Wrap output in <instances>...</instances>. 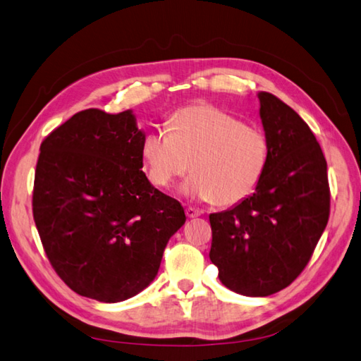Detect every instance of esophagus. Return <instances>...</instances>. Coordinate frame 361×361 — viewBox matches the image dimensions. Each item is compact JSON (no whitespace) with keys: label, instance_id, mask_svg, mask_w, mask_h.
<instances>
[{"label":"esophagus","instance_id":"1","mask_svg":"<svg viewBox=\"0 0 361 361\" xmlns=\"http://www.w3.org/2000/svg\"><path fill=\"white\" fill-rule=\"evenodd\" d=\"M186 216L188 217H199V216H202V211L199 208L189 207V208H186Z\"/></svg>","mask_w":361,"mask_h":361}]
</instances>
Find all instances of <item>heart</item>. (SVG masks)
Instances as JSON below:
<instances>
[{
	"instance_id": "1",
	"label": "heart",
	"mask_w": 361,
	"mask_h": 361,
	"mask_svg": "<svg viewBox=\"0 0 361 361\" xmlns=\"http://www.w3.org/2000/svg\"><path fill=\"white\" fill-rule=\"evenodd\" d=\"M152 185L169 189L189 169L181 192L217 204H235L255 192L271 158L264 131L211 104L188 106L169 128H153L140 144Z\"/></svg>"
}]
</instances>
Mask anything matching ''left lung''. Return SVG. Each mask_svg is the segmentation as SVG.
I'll return each mask as SVG.
<instances>
[{
	"label": "left lung",
	"instance_id": "obj_1",
	"mask_svg": "<svg viewBox=\"0 0 361 361\" xmlns=\"http://www.w3.org/2000/svg\"><path fill=\"white\" fill-rule=\"evenodd\" d=\"M271 158L255 192L209 214V259L224 286L266 298L298 279L330 213L327 162L310 126L269 92H258Z\"/></svg>",
	"mask_w": 361,
	"mask_h": 361
}]
</instances>
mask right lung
Wrapping results in <instances>:
<instances>
[{
    "instance_id": "add662e5",
    "label": "right lung",
    "mask_w": 361,
    "mask_h": 361,
    "mask_svg": "<svg viewBox=\"0 0 361 361\" xmlns=\"http://www.w3.org/2000/svg\"><path fill=\"white\" fill-rule=\"evenodd\" d=\"M131 109H86L40 145L32 214L49 263L84 298L116 303L157 277L185 209L154 189L142 169Z\"/></svg>"
}]
</instances>
